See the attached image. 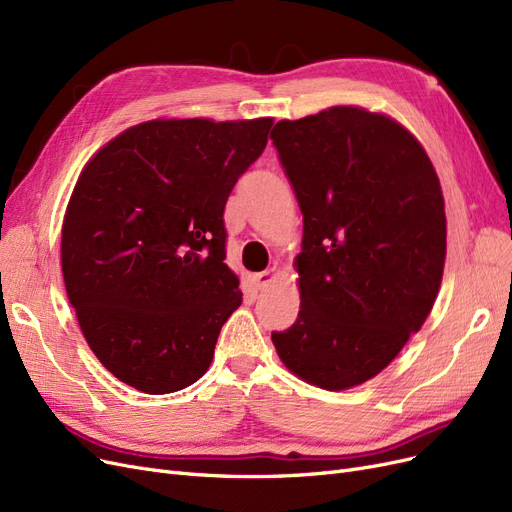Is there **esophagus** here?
Masks as SVG:
<instances>
[{
    "label": "esophagus",
    "instance_id": "obj_1",
    "mask_svg": "<svg viewBox=\"0 0 512 512\" xmlns=\"http://www.w3.org/2000/svg\"><path fill=\"white\" fill-rule=\"evenodd\" d=\"M274 276H276V268H268V270H263V272L255 274V276H253V280H255L257 289L268 287V283H272V278H274Z\"/></svg>",
    "mask_w": 512,
    "mask_h": 512
}]
</instances>
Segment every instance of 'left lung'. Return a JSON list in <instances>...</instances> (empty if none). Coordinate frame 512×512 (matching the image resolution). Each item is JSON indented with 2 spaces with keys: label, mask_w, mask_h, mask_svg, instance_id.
<instances>
[{
  "label": "left lung",
  "mask_w": 512,
  "mask_h": 512,
  "mask_svg": "<svg viewBox=\"0 0 512 512\" xmlns=\"http://www.w3.org/2000/svg\"><path fill=\"white\" fill-rule=\"evenodd\" d=\"M270 140L304 214L300 312L272 342L306 383L351 389L391 364L436 302L440 180L408 129L357 106L278 121Z\"/></svg>",
  "instance_id": "obj_1"
}]
</instances>
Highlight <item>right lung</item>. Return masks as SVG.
Instances as JSON below:
<instances>
[{
  "mask_svg": "<svg viewBox=\"0 0 512 512\" xmlns=\"http://www.w3.org/2000/svg\"><path fill=\"white\" fill-rule=\"evenodd\" d=\"M272 123L146 121L80 172L61 229L65 291L91 351L129 387L172 393L208 370L242 304L225 204Z\"/></svg>",
  "mask_w": 512,
  "mask_h": 512,
  "instance_id": "1",
  "label": "right lung"
}]
</instances>
